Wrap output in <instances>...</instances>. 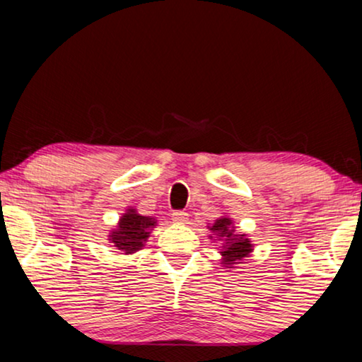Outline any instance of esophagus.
Returning <instances> with one entry per match:
<instances>
[{
	"instance_id": "1",
	"label": "esophagus",
	"mask_w": 362,
	"mask_h": 362,
	"mask_svg": "<svg viewBox=\"0 0 362 362\" xmlns=\"http://www.w3.org/2000/svg\"><path fill=\"white\" fill-rule=\"evenodd\" d=\"M173 221L177 222V224H185V222L187 221V214H186V212H182V211L173 212Z\"/></svg>"
}]
</instances>
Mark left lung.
Returning a JSON list of instances; mask_svg holds the SVG:
<instances>
[{
    "label": "left lung",
    "instance_id": "8db88e82",
    "mask_svg": "<svg viewBox=\"0 0 362 362\" xmlns=\"http://www.w3.org/2000/svg\"><path fill=\"white\" fill-rule=\"evenodd\" d=\"M209 230L214 232L219 237V240L224 242L221 247L222 264L229 267V269H232L234 264H242V260L249 257L250 252L254 250V245L250 244L245 234H235L230 217H219V219H216L214 224L209 226Z\"/></svg>",
    "mask_w": 362,
    "mask_h": 362
}]
</instances>
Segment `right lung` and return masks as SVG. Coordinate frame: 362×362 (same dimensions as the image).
<instances>
[{"label": "right lung", "mask_w": 362, "mask_h": 362, "mask_svg": "<svg viewBox=\"0 0 362 362\" xmlns=\"http://www.w3.org/2000/svg\"><path fill=\"white\" fill-rule=\"evenodd\" d=\"M155 226L156 221L153 217L138 214L136 209H128L125 214H122L117 229L112 230L108 240L125 255L135 254L145 245L151 234L150 230H153Z\"/></svg>", "instance_id": "right-lung-1"}]
</instances>
